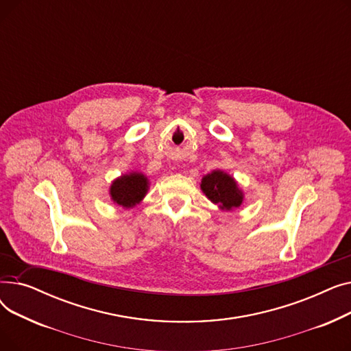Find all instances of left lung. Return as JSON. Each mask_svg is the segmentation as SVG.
Listing matches in <instances>:
<instances>
[{
	"label": "left lung",
	"mask_w": 351,
	"mask_h": 351,
	"mask_svg": "<svg viewBox=\"0 0 351 351\" xmlns=\"http://www.w3.org/2000/svg\"><path fill=\"white\" fill-rule=\"evenodd\" d=\"M200 189L212 204L222 210H233L243 204V192L239 189L233 176L223 171H213L202 178Z\"/></svg>",
	"instance_id": "left-lung-1"
}]
</instances>
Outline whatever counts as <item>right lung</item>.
<instances>
[{"mask_svg": "<svg viewBox=\"0 0 351 351\" xmlns=\"http://www.w3.org/2000/svg\"><path fill=\"white\" fill-rule=\"evenodd\" d=\"M149 189V180L141 172L125 173L117 178L109 188L110 199L122 208H134Z\"/></svg>", "mask_w": 351, "mask_h": 351, "instance_id": "obj_1", "label": "right lung"}]
</instances>
